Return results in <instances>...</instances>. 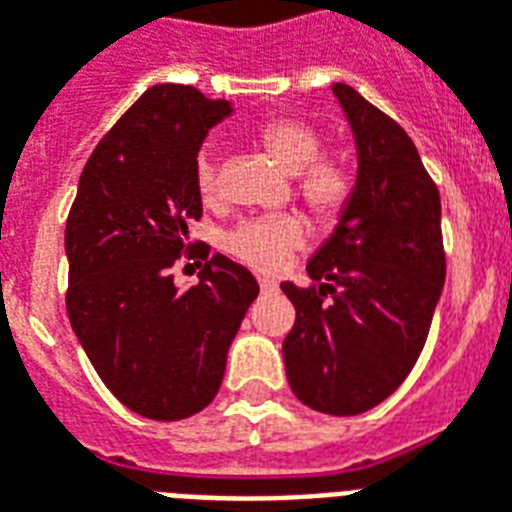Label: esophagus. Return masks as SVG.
<instances>
[{
    "mask_svg": "<svg viewBox=\"0 0 512 512\" xmlns=\"http://www.w3.org/2000/svg\"><path fill=\"white\" fill-rule=\"evenodd\" d=\"M259 288L261 291H275L277 283L275 280H269V277H259Z\"/></svg>",
    "mask_w": 512,
    "mask_h": 512,
    "instance_id": "34e87169",
    "label": "esophagus"
}]
</instances>
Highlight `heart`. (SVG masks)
Masks as SVG:
<instances>
[{
    "instance_id": "heart-1",
    "label": "heart",
    "mask_w": 512,
    "mask_h": 512,
    "mask_svg": "<svg viewBox=\"0 0 512 512\" xmlns=\"http://www.w3.org/2000/svg\"><path fill=\"white\" fill-rule=\"evenodd\" d=\"M261 149L272 160L296 176V192L307 211L320 224H334L347 211L352 194H355V170L339 154L320 157L323 141L320 133L310 122L296 117H277L264 122L256 133ZM194 186L202 202L219 200V170L213 154L202 152L194 162ZM307 237V227L293 213H277L267 219L243 221L224 240L235 259L261 272H275L291 259L293 251H299Z\"/></svg>"
}]
</instances>
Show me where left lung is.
<instances>
[{"label": "left lung", "instance_id": "left-lung-1", "mask_svg": "<svg viewBox=\"0 0 512 512\" xmlns=\"http://www.w3.org/2000/svg\"><path fill=\"white\" fill-rule=\"evenodd\" d=\"M358 146V181L339 227L307 272L280 288L296 307L283 342L293 395L320 414L355 417L411 374L446 280L441 194L414 141L355 87L336 82Z\"/></svg>", "mask_w": 512, "mask_h": 512}]
</instances>
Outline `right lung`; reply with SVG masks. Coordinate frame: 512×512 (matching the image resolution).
Here are the masks:
<instances>
[{"instance_id":"add662e5","label":"right lung","mask_w":512,"mask_h":512,"mask_svg":"<svg viewBox=\"0 0 512 512\" xmlns=\"http://www.w3.org/2000/svg\"><path fill=\"white\" fill-rule=\"evenodd\" d=\"M229 112L192 85L149 87L93 149L66 219L71 328L114 398L157 422L216 398L229 344L259 296L248 269L189 243L202 216L197 152ZM181 255L206 261L186 292L169 272Z\"/></svg>"}]
</instances>
